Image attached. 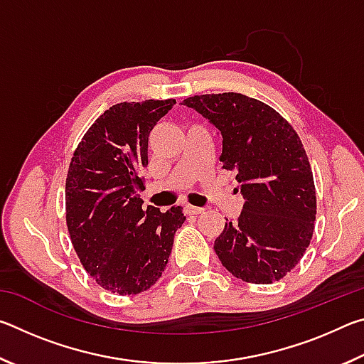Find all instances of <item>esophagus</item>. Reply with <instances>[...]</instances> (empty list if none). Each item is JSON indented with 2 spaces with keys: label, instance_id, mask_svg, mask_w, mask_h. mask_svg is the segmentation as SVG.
<instances>
[{
  "label": "esophagus",
  "instance_id": "obj_1",
  "mask_svg": "<svg viewBox=\"0 0 364 364\" xmlns=\"http://www.w3.org/2000/svg\"><path fill=\"white\" fill-rule=\"evenodd\" d=\"M204 212V208H200V207H194V205H184V213L186 215H199V213H202Z\"/></svg>",
  "mask_w": 364,
  "mask_h": 364
}]
</instances>
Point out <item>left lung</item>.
<instances>
[{"label":"left lung","instance_id":"obj_1","mask_svg":"<svg viewBox=\"0 0 364 364\" xmlns=\"http://www.w3.org/2000/svg\"><path fill=\"white\" fill-rule=\"evenodd\" d=\"M218 128L220 160L241 183L244 207L228 221L213 249L232 276L252 284L284 278L310 245L316 191L304 144L284 117L241 93L184 100Z\"/></svg>","mask_w":364,"mask_h":364}]
</instances>
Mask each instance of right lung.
<instances>
[{
	"instance_id": "1",
	"label": "right lung",
	"mask_w": 364,
	"mask_h": 364,
	"mask_svg": "<svg viewBox=\"0 0 364 364\" xmlns=\"http://www.w3.org/2000/svg\"><path fill=\"white\" fill-rule=\"evenodd\" d=\"M175 102L115 104L88 128L70 160L67 230L83 268L109 292L134 295L156 284L186 220L181 207L143 208L139 196L149 133Z\"/></svg>"
}]
</instances>
